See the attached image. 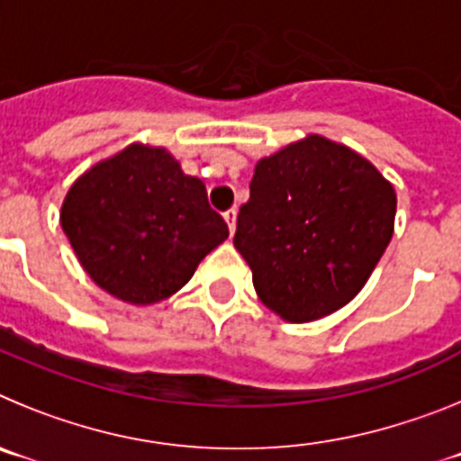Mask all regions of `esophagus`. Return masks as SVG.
<instances>
[{
    "label": "esophagus",
    "mask_w": 461,
    "mask_h": 461,
    "mask_svg": "<svg viewBox=\"0 0 461 461\" xmlns=\"http://www.w3.org/2000/svg\"><path fill=\"white\" fill-rule=\"evenodd\" d=\"M223 219H226L228 230H230V235H233L235 233V221H238V210H235V207L226 210V212H223Z\"/></svg>",
    "instance_id": "1"
}]
</instances>
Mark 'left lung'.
<instances>
[{
	"label": "left lung",
	"instance_id": "1",
	"mask_svg": "<svg viewBox=\"0 0 461 461\" xmlns=\"http://www.w3.org/2000/svg\"><path fill=\"white\" fill-rule=\"evenodd\" d=\"M397 195L367 158L309 136L256 164L235 249L263 304L291 323L357 295L390 244Z\"/></svg>",
	"mask_w": 461,
	"mask_h": 461
}]
</instances>
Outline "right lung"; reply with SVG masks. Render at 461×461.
I'll list each match as a JSON object with an SVG mask.
<instances>
[{"label":"right lung","instance_id":"add662e5","mask_svg":"<svg viewBox=\"0 0 461 461\" xmlns=\"http://www.w3.org/2000/svg\"><path fill=\"white\" fill-rule=\"evenodd\" d=\"M62 228L80 266L110 295L152 304L180 291L228 238L198 177L161 148L131 145L73 182Z\"/></svg>","mask_w":461,"mask_h":461}]
</instances>
